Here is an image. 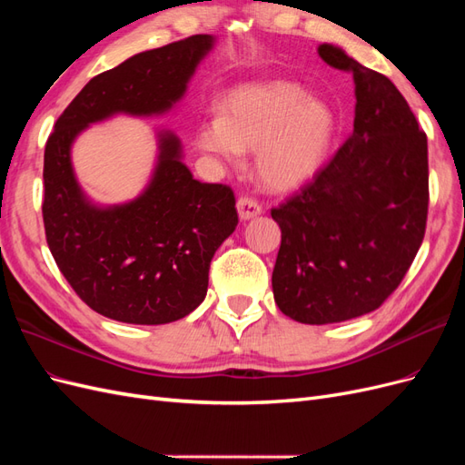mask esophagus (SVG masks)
<instances>
[{"mask_svg":"<svg viewBox=\"0 0 465 465\" xmlns=\"http://www.w3.org/2000/svg\"><path fill=\"white\" fill-rule=\"evenodd\" d=\"M236 209H238V217H241L242 221H250L254 219L262 213V205L252 200V198H241L236 202Z\"/></svg>","mask_w":465,"mask_h":465,"instance_id":"1","label":"esophagus"}]
</instances>
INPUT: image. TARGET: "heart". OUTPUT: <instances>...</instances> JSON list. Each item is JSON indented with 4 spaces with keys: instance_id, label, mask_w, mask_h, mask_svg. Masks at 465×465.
<instances>
[{
    "instance_id": "1",
    "label": "heart",
    "mask_w": 465,
    "mask_h": 465,
    "mask_svg": "<svg viewBox=\"0 0 465 465\" xmlns=\"http://www.w3.org/2000/svg\"><path fill=\"white\" fill-rule=\"evenodd\" d=\"M337 130L335 112L291 81L246 83L223 101L198 135L203 151L229 163L256 149V173L267 188L302 186L326 163Z\"/></svg>"
}]
</instances>
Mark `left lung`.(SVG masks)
<instances>
[{"instance_id": "obj_1", "label": "left lung", "mask_w": 465, "mask_h": 465, "mask_svg": "<svg viewBox=\"0 0 465 465\" xmlns=\"http://www.w3.org/2000/svg\"><path fill=\"white\" fill-rule=\"evenodd\" d=\"M318 54L353 74V134L311 184L272 209L281 229L272 285L281 312L322 326L376 311L401 283L425 236L429 154L386 75L328 42Z\"/></svg>"}]
</instances>
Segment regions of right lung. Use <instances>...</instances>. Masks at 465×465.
I'll use <instances>...</instances> for the list:
<instances>
[{
	"instance_id": "right-lung-1",
	"label": "right lung",
	"mask_w": 465,
	"mask_h": 465,
	"mask_svg": "<svg viewBox=\"0 0 465 465\" xmlns=\"http://www.w3.org/2000/svg\"><path fill=\"white\" fill-rule=\"evenodd\" d=\"M213 46L215 36L195 35L93 77L46 142L42 217L50 252L79 299L110 320L159 326L193 312L207 294L211 260L238 224L236 202L229 186L192 176L171 130L157 132L149 184L125 203L101 205L83 192L72 147L91 124L116 114H166Z\"/></svg>"
}]
</instances>
